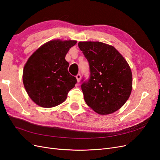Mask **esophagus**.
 I'll list each match as a JSON object with an SVG mask.
<instances>
[{
    "label": "esophagus",
    "instance_id": "34e87169",
    "mask_svg": "<svg viewBox=\"0 0 160 160\" xmlns=\"http://www.w3.org/2000/svg\"><path fill=\"white\" fill-rule=\"evenodd\" d=\"M76 78H77V82L78 83H79L80 81H81V76L80 74H77V76H76Z\"/></svg>",
    "mask_w": 160,
    "mask_h": 160
}]
</instances>
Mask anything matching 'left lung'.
Wrapping results in <instances>:
<instances>
[{
	"label": "left lung",
	"instance_id": "1",
	"mask_svg": "<svg viewBox=\"0 0 160 160\" xmlns=\"http://www.w3.org/2000/svg\"><path fill=\"white\" fill-rule=\"evenodd\" d=\"M78 46L89 65V79L81 84L87 105L100 115L113 113L132 92L130 67L113 46L98 41L79 42Z\"/></svg>",
	"mask_w": 160,
	"mask_h": 160
}]
</instances>
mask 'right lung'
Listing matches in <instances>:
<instances>
[{
    "mask_svg": "<svg viewBox=\"0 0 160 160\" xmlns=\"http://www.w3.org/2000/svg\"><path fill=\"white\" fill-rule=\"evenodd\" d=\"M76 41L52 40L32 53L24 67L22 81L30 98L42 108H52L66 100L77 79L69 72L65 56Z\"/></svg>",
    "mask_w": 160,
    "mask_h": 160,
    "instance_id": "obj_1",
    "label": "right lung"
}]
</instances>
